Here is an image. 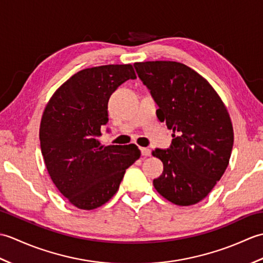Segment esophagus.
Here are the masks:
<instances>
[{
  "mask_svg": "<svg viewBox=\"0 0 263 263\" xmlns=\"http://www.w3.org/2000/svg\"><path fill=\"white\" fill-rule=\"evenodd\" d=\"M141 155L143 157H149V156H152V150L149 148H141Z\"/></svg>",
  "mask_w": 263,
  "mask_h": 263,
  "instance_id": "obj_1",
  "label": "esophagus"
}]
</instances>
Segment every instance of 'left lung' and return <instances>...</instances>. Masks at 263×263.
<instances>
[{
  "instance_id": "obj_1",
  "label": "left lung",
  "mask_w": 263,
  "mask_h": 263,
  "mask_svg": "<svg viewBox=\"0 0 263 263\" xmlns=\"http://www.w3.org/2000/svg\"><path fill=\"white\" fill-rule=\"evenodd\" d=\"M135 69L158 106V120L174 132L170 148L153 152L164 164L155 189L177 205L198 203L228 166L234 143L230 114L210 83L185 64L154 61L135 63Z\"/></svg>"
}]
</instances>
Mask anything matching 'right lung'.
Wrapping results in <instances>:
<instances>
[{
  "label": "right lung",
  "instance_id": "add662e5",
  "mask_svg": "<svg viewBox=\"0 0 263 263\" xmlns=\"http://www.w3.org/2000/svg\"><path fill=\"white\" fill-rule=\"evenodd\" d=\"M137 79L131 64H110L79 71L49 100L39 140L55 186L77 208L91 210L113 197L140 150L136 144L102 146L100 127L108 122L110 95Z\"/></svg>",
  "mask_w": 263,
  "mask_h": 263
}]
</instances>
